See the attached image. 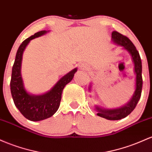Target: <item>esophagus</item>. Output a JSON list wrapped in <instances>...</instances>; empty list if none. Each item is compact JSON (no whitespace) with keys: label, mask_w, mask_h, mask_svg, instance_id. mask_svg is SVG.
<instances>
[{"label":"esophagus","mask_w":152,"mask_h":152,"mask_svg":"<svg viewBox=\"0 0 152 152\" xmlns=\"http://www.w3.org/2000/svg\"><path fill=\"white\" fill-rule=\"evenodd\" d=\"M79 67H80V69H85V68L87 67V66L85 65V64H80V65H79Z\"/></svg>","instance_id":"34e87169"}]
</instances>
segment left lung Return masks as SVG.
I'll list each match as a JSON object with an SVG mask.
<instances>
[{"instance_id":"1","label":"left lung","mask_w":152,"mask_h":152,"mask_svg":"<svg viewBox=\"0 0 152 152\" xmlns=\"http://www.w3.org/2000/svg\"><path fill=\"white\" fill-rule=\"evenodd\" d=\"M112 39L113 42L123 46L126 50L129 52L132 57L133 62L134 63V71L136 75V90L134 95L131 98L130 102L126 105L120 108L113 109V110H103V109L96 108L98 110L97 115L99 116L106 118L108 120H119L124 118L129 115L134 108H136L138 102L140 100L141 95V90H142L143 80L141 72H142V65L141 60L139 52L136 47L132 43V42L126 36L121 34L117 31L112 32Z\"/></svg>"}]
</instances>
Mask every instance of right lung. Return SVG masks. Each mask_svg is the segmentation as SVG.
Segmentation results:
<instances>
[{
  "label": "right lung",
  "mask_w": 152,
  "mask_h": 152,
  "mask_svg": "<svg viewBox=\"0 0 152 152\" xmlns=\"http://www.w3.org/2000/svg\"><path fill=\"white\" fill-rule=\"evenodd\" d=\"M46 33V31L37 32L22 42L17 51L14 64L12 67L10 86L13 102L22 115L32 121L48 118L57 112L60 105L62 90L65 85L72 80L74 74L77 72V68L69 72L46 94L31 95L26 91L21 75L22 54L31 39L41 37Z\"/></svg>",
  "instance_id": "right-lung-1"
}]
</instances>
